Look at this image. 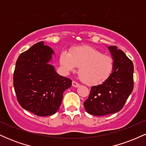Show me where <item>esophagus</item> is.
Listing matches in <instances>:
<instances>
[{"instance_id": "1", "label": "esophagus", "mask_w": 146, "mask_h": 146, "mask_svg": "<svg viewBox=\"0 0 146 146\" xmlns=\"http://www.w3.org/2000/svg\"><path fill=\"white\" fill-rule=\"evenodd\" d=\"M72 85H73V86L75 87V88L80 86V84H78V82H75V81H73V82H72Z\"/></svg>"}]
</instances>
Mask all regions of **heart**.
<instances>
[{"label":"heart","instance_id":"obj_1","mask_svg":"<svg viewBox=\"0 0 146 146\" xmlns=\"http://www.w3.org/2000/svg\"><path fill=\"white\" fill-rule=\"evenodd\" d=\"M60 62L67 72L73 71L79 67L80 80L89 85L103 82L113 68V61L110 56L102 54L100 50L90 46L75 47L70 53L62 52Z\"/></svg>","mask_w":146,"mask_h":146}]
</instances>
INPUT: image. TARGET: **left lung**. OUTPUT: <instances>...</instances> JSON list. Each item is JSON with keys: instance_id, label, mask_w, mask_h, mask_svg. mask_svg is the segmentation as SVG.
<instances>
[{"instance_id": "left-lung-1", "label": "left lung", "mask_w": 146, "mask_h": 146, "mask_svg": "<svg viewBox=\"0 0 146 146\" xmlns=\"http://www.w3.org/2000/svg\"><path fill=\"white\" fill-rule=\"evenodd\" d=\"M113 59L112 73L102 84L90 88L84 102L86 112L103 116L119 112L133 90L134 66L132 61L116 46L108 47Z\"/></svg>"}]
</instances>
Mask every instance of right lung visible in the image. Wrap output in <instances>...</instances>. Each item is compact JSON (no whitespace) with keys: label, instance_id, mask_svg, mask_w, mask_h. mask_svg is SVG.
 <instances>
[{"label":"right lung","instance_id":"right-lung-1","mask_svg":"<svg viewBox=\"0 0 146 146\" xmlns=\"http://www.w3.org/2000/svg\"><path fill=\"white\" fill-rule=\"evenodd\" d=\"M54 51L44 42L33 44L18 57L14 87L23 108L38 116H48L59 109L63 93L71 86L69 78L56 73L50 64Z\"/></svg>","mask_w":146,"mask_h":146}]
</instances>
